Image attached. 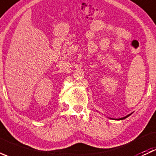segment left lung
I'll return each mask as SVG.
<instances>
[{"label":"left lung","mask_w":156,"mask_h":156,"mask_svg":"<svg viewBox=\"0 0 156 156\" xmlns=\"http://www.w3.org/2000/svg\"><path fill=\"white\" fill-rule=\"evenodd\" d=\"M129 115H128L125 116V117H124V118H122V119H118V120H122V119H126V118H127V117H128Z\"/></svg>","instance_id":"obj_1"}]
</instances>
